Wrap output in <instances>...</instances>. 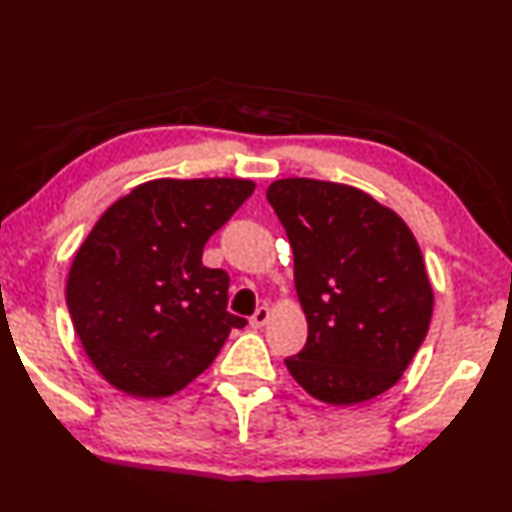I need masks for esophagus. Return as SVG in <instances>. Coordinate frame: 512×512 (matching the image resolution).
<instances>
[{"label": "esophagus", "mask_w": 512, "mask_h": 512, "mask_svg": "<svg viewBox=\"0 0 512 512\" xmlns=\"http://www.w3.org/2000/svg\"><path fill=\"white\" fill-rule=\"evenodd\" d=\"M267 321H269V308H267V306L256 308V313H254L252 317H249V323H252L254 328H263Z\"/></svg>", "instance_id": "1"}]
</instances>
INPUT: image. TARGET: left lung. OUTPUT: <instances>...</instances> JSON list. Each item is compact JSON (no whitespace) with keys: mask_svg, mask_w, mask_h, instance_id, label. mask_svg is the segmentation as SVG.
Instances as JSON below:
<instances>
[{"mask_svg":"<svg viewBox=\"0 0 512 512\" xmlns=\"http://www.w3.org/2000/svg\"><path fill=\"white\" fill-rule=\"evenodd\" d=\"M267 202L293 247L308 321L302 352L284 358L315 400L352 406L402 378L428 334L432 286L413 232L354 186L286 178Z\"/></svg>","mask_w":512,"mask_h":512,"instance_id":"8db88e82","label":"left lung"}]
</instances>
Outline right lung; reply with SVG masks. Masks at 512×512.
<instances>
[{"label": "right lung", "instance_id": "obj_1", "mask_svg": "<svg viewBox=\"0 0 512 512\" xmlns=\"http://www.w3.org/2000/svg\"><path fill=\"white\" fill-rule=\"evenodd\" d=\"M254 182L152 180L121 197L78 249L67 306L86 356L119 391L165 397L206 371L232 328L230 276L204 245Z\"/></svg>", "mask_w": 512, "mask_h": 512}]
</instances>
